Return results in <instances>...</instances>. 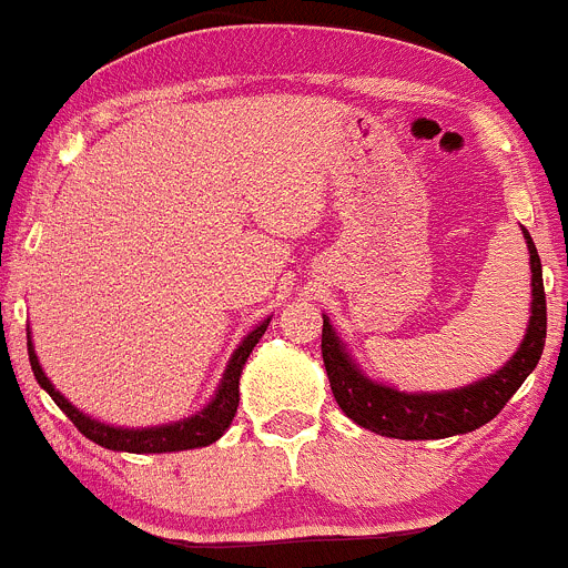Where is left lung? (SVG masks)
Returning <instances> with one entry per match:
<instances>
[{"label": "left lung", "instance_id": "1", "mask_svg": "<svg viewBox=\"0 0 568 568\" xmlns=\"http://www.w3.org/2000/svg\"><path fill=\"white\" fill-rule=\"evenodd\" d=\"M524 241H527L529 272H532L527 333L505 367L459 389L400 392L397 386L369 378L342 342L333 322L322 314V358H325L333 397L344 415L362 428L395 439H443L468 434L499 415L527 375L538 367L547 342V296H544L540 257L527 230Z\"/></svg>", "mask_w": 568, "mask_h": 568}]
</instances>
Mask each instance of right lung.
<instances>
[{"instance_id": "add662e5", "label": "right lung", "mask_w": 568, "mask_h": 568, "mask_svg": "<svg viewBox=\"0 0 568 568\" xmlns=\"http://www.w3.org/2000/svg\"><path fill=\"white\" fill-rule=\"evenodd\" d=\"M268 320L260 322L257 327L246 333L241 338V344L235 347L232 358L226 362L224 375H221V384L215 389V395L210 397V404L204 409H199L195 415L182 417V420L162 423V426H148V428H131V426H114V423L94 420L92 415H87L83 409H78L75 404H69V397H63L61 392L52 386V381L47 378L44 369H41L39 356H36L33 336H30L28 327V353H30V367H33L36 381H39L41 389L52 397L58 404V409L75 423L78 432L83 437H89L92 443L103 445L109 452H125V454H171V452H190V448H204V445L221 439V434L230 428L232 417H235L237 404H241V373L246 367L248 353L254 349V344L263 338L266 333Z\"/></svg>"}]
</instances>
